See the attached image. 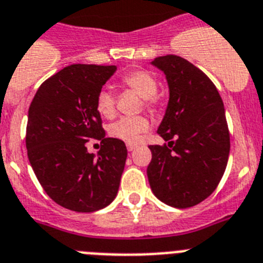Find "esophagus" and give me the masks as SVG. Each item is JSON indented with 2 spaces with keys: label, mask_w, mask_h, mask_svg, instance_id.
I'll return each instance as SVG.
<instances>
[{
  "label": "esophagus",
  "mask_w": 263,
  "mask_h": 263,
  "mask_svg": "<svg viewBox=\"0 0 263 263\" xmlns=\"http://www.w3.org/2000/svg\"><path fill=\"white\" fill-rule=\"evenodd\" d=\"M126 147H127V150H129V152H133V150L136 149V145H132V143H127Z\"/></svg>",
  "instance_id": "esophagus-1"
}]
</instances>
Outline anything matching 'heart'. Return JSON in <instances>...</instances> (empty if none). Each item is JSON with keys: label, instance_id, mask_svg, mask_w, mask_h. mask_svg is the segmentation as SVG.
I'll list each match as a JSON object with an SVG mask.
<instances>
[{"label": "heart", "instance_id": "b5f03b06", "mask_svg": "<svg viewBox=\"0 0 263 263\" xmlns=\"http://www.w3.org/2000/svg\"><path fill=\"white\" fill-rule=\"evenodd\" d=\"M122 84L140 94L143 98V105L149 110H156L158 106L157 89L158 82L153 74L146 70L129 71L122 77ZM96 109L101 116L111 118L116 113V100L109 89H101L96 98ZM149 129V121L145 117H121L109 126V134L126 142H136L140 134Z\"/></svg>", "mask_w": 263, "mask_h": 263}]
</instances>
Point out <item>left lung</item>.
Segmentation results:
<instances>
[{
	"mask_svg": "<svg viewBox=\"0 0 263 263\" xmlns=\"http://www.w3.org/2000/svg\"><path fill=\"white\" fill-rule=\"evenodd\" d=\"M152 64L165 73L169 104L157 133L167 141L150 145L147 178L154 196L166 205H198L218 186L230 152L225 107L212 80L179 55Z\"/></svg>",
	"mask_w": 263,
	"mask_h": 263,
	"instance_id": "obj_1",
	"label": "left lung"
}]
</instances>
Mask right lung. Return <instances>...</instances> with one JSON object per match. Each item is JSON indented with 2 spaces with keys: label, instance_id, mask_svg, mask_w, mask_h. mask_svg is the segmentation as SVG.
Returning <instances> with one entry per match:
<instances>
[{
  "label": "right lung",
  "instance_id": "obj_1",
  "mask_svg": "<svg viewBox=\"0 0 263 263\" xmlns=\"http://www.w3.org/2000/svg\"><path fill=\"white\" fill-rule=\"evenodd\" d=\"M117 70L114 65L74 64L38 87L26 125L29 162L55 203L73 212L104 209L117 196L127 150L106 138L96 98ZM90 138L101 141L97 156L87 152Z\"/></svg>",
  "mask_w": 263,
  "mask_h": 263
}]
</instances>
